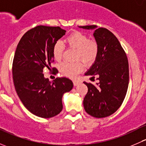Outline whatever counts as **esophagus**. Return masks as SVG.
Masks as SVG:
<instances>
[{
    "instance_id": "esophagus-1",
    "label": "esophagus",
    "mask_w": 146,
    "mask_h": 146,
    "mask_svg": "<svg viewBox=\"0 0 146 146\" xmlns=\"http://www.w3.org/2000/svg\"><path fill=\"white\" fill-rule=\"evenodd\" d=\"M78 84H80V81H79V80H73V85H74V86H77Z\"/></svg>"
}]
</instances>
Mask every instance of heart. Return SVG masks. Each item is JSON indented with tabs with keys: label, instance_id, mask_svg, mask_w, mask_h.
Segmentation results:
<instances>
[{
	"label": "heart",
	"instance_id": "1",
	"mask_svg": "<svg viewBox=\"0 0 146 146\" xmlns=\"http://www.w3.org/2000/svg\"><path fill=\"white\" fill-rule=\"evenodd\" d=\"M69 48H76V59H81L85 64H92L99 54V44L93 39L80 32L70 34L65 39ZM64 51V45L61 41H57L52 46V55L56 61H60ZM83 69V64L80 61L74 63L63 62L60 65L59 70L64 76L69 78H76Z\"/></svg>",
	"mask_w": 146,
	"mask_h": 146
}]
</instances>
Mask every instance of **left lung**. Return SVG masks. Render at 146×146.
Masks as SVG:
<instances>
[{"instance_id": "8db88e82", "label": "left lung", "mask_w": 146, "mask_h": 146, "mask_svg": "<svg viewBox=\"0 0 146 146\" xmlns=\"http://www.w3.org/2000/svg\"><path fill=\"white\" fill-rule=\"evenodd\" d=\"M95 29L93 35L99 44V54L85 76H98L97 85L84 82L88 92L83 100L84 109L90 116L104 118L114 114L121 107L127 92L129 81L126 54L115 35L106 28L96 25L80 26Z\"/></svg>"}]
</instances>
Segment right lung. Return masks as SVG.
Here are the masks:
<instances>
[{
    "label": "right lung",
    "instance_id": "add662e5",
    "mask_svg": "<svg viewBox=\"0 0 146 146\" xmlns=\"http://www.w3.org/2000/svg\"><path fill=\"white\" fill-rule=\"evenodd\" d=\"M66 31L59 27L39 25L28 30L17 44L13 62L15 88L25 107L35 115L51 118L63 109L62 97L73 83L67 78L50 82L43 69L54 62L52 46ZM54 75L58 73L52 68Z\"/></svg>",
    "mask_w": 146,
    "mask_h": 146
}]
</instances>
